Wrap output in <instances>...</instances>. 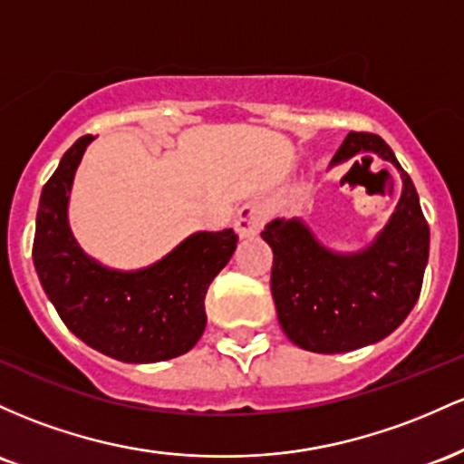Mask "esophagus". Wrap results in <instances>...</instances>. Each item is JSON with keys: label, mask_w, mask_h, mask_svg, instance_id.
Instances as JSON below:
<instances>
[{"label": "esophagus", "mask_w": 464, "mask_h": 464, "mask_svg": "<svg viewBox=\"0 0 464 464\" xmlns=\"http://www.w3.org/2000/svg\"><path fill=\"white\" fill-rule=\"evenodd\" d=\"M269 217V206L265 199H252L247 204L238 208L237 217H234V230L241 238L256 237L260 227L265 226Z\"/></svg>", "instance_id": "1"}]
</instances>
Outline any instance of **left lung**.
I'll return each mask as SVG.
<instances>
[{"instance_id":"8db88e82","label":"left lung","mask_w":464,"mask_h":464,"mask_svg":"<svg viewBox=\"0 0 464 464\" xmlns=\"http://www.w3.org/2000/svg\"><path fill=\"white\" fill-rule=\"evenodd\" d=\"M366 153L392 164L403 184L392 217L371 246L351 254L333 252L302 218H274L260 232L274 252L272 295L278 322L304 351L333 355L377 344L419 300L430 226L412 179L392 149L379 135L351 131L333 155L331 169Z\"/></svg>"}]
</instances>
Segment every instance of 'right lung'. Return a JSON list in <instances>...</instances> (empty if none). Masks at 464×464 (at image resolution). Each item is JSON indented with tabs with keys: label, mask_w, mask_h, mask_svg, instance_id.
Listing matches in <instances>:
<instances>
[{
	"label": "right lung",
	"mask_w": 464,
	"mask_h": 464,
	"mask_svg": "<svg viewBox=\"0 0 464 464\" xmlns=\"http://www.w3.org/2000/svg\"><path fill=\"white\" fill-rule=\"evenodd\" d=\"M92 135L65 150L41 190L33 260L56 314L93 351L127 363L188 353L206 329V294L237 249L234 230L195 232L149 267L122 272L87 256L67 221L74 175Z\"/></svg>",
	"instance_id": "obj_1"
}]
</instances>
